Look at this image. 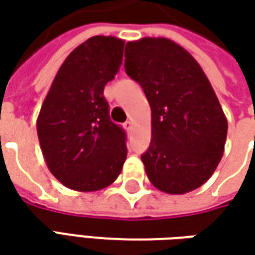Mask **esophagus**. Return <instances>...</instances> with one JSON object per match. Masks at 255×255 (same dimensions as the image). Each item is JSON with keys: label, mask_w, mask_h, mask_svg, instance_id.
I'll return each instance as SVG.
<instances>
[{"label": "esophagus", "mask_w": 255, "mask_h": 255, "mask_svg": "<svg viewBox=\"0 0 255 255\" xmlns=\"http://www.w3.org/2000/svg\"><path fill=\"white\" fill-rule=\"evenodd\" d=\"M123 128H125V129H126L128 132H132V130H133V122H132V121H128V122L123 125Z\"/></svg>", "instance_id": "1"}]
</instances>
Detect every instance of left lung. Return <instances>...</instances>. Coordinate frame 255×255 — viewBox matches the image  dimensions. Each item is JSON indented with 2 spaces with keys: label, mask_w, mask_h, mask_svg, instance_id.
<instances>
[{
  "label": "left lung",
  "mask_w": 255,
  "mask_h": 255,
  "mask_svg": "<svg viewBox=\"0 0 255 255\" xmlns=\"http://www.w3.org/2000/svg\"><path fill=\"white\" fill-rule=\"evenodd\" d=\"M126 74L143 88L152 111V140L142 156L157 190L199 189L220 163L227 119L201 66L167 38L146 36L125 48Z\"/></svg>",
  "instance_id": "obj_1"
}]
</instances>
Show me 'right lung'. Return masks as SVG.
<instances>
[{
  "mask_svg": "<svg viewBox=\"0 0 255 255\" xmlns=\"http://www.w3.org/2000/svg\"><path fill=\"white\" fill-rule=\"evenodd\" d=\"M125 41L96 35L66 56L36 119L49 171L68 189L98 191L118 179L126 136L109 118L105 85L118 74Z\"/></svg>",
  "mask_w": 255,
  "mask_h": 255,
  "instance_id": "obj_1",
  "label": "right lung"
}]
</instances>
